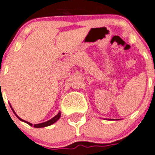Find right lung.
Masks as SVG:
<instances>
[{
    "label": "right lung",
    "instance_id": "1",
    "mask_svg": "<svg viewBox=\"0 0 155 155\" xmlns=\"http://www.w3.org/2000/svg\"><path fill=\"white\" fill-rule=\"evenodd\" d=\"M10 107H11V108H12V111H13L14 112V114H15V115H16V117L18 118L19 120H21V121H23V122H25V123H27L28 124H29L30 125V126H34V127H36V128H40V127H47V126H49V125H51V124H53L54 123H55L56 122L57 120H58V119H59V118H60V117H61V113L60 112H58V114H57L56 116H55V117H54L53 118H51V120H48V121H46V122H44V123H41V124H34L33 125L32 124H31V123H29V122H28V121H25V120H22L21 118H20L18 117V116L16 114V113L15 112V110H13V108H12V106H11V104H10Z\"/></svg>",
    "mask_w": 155,
    "mask_h": 155
}]
</instances>
